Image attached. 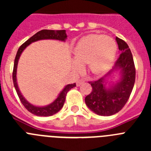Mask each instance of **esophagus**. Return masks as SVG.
Here are the masks:
<instances>
[{"instance_id":"34e87169","label":"esophagus","mask_w":151,"mask_h":151,"mask_svg":"<svg viewBox=\"0 0 151 151\" xmlns=\"http://www.w3.org/2000/svg\"><path fill=\"white\" fill-rule=\"evenodd\" d=\"M85 81H86V80H85V79H80V80H78V82H76V85H77V86H80V85H82V84H83L84 82H85Z\"/></svg>"}]
</instances>
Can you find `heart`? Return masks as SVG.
<instances>
[{"label":"heart","instance_id":"b5f03b06","mask_svg":"<svg viewBox=\"0 0 151 151\" xmlns=\"http://www.w3.org/2000/svg\"><path fill=\"white\" fill-rule=\"evenodd\" d=\"M117 51L116 41L104 35L92 34L85 36L77 43L74 58L79 64L89 63L93 73L100 74L111 66ZM76 67L78 64L74 63Z\"/></svg>","mask_w":151,"mask_h":151}]
</instances>
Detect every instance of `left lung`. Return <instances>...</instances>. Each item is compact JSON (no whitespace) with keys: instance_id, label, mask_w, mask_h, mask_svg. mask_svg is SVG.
Listing matches in <instances>:
<instances>
[{"instance_id":"left-lung-1","label":"left lung","mask_w":151,"mask_h":151,"mask_svg":"<svg viewBox=\"0 0 151 151\" xmlns=\"http://www.w3.org/2000/svg\"><path fill=\"white\" fill-rule=\"evenodd\" d=\"M119 50L122 53L113 69L100 79L90 82L92 91L85 97V104L91 111L99 116H112L122 109L132 91L135 81V68L129 45L116 38ZM119 71L120 78L106 87L108 79L114 71Z\"/></svg>"}]
</instances>
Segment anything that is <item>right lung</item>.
I'll use <instances>...</instances> for the list:
<instances>
[{"mask_svg":"<svg viewBox=\"0 0 151 151\" xmlns=\"http://www.w3.org/2000/svg\"><path fill=\"white\" fill-rule=\"evenodd\" d=\"M66 38H67V35H66V30H47V29H44V30L39 31L36 34H35L34 35L32 36L25 43L21 45L20 47L19 48L18 51H17V55H16L15 57V60H14V66H13V85H14V87H15L16 91H17V94L19 97V100L23 104V106L26 107L28 111H29L34 115L38 116H53L54 114L57 113V112H59L63 106L67 92L71 88L76 87V83L69 84V85H66L64 87V88L61 91L59 95L57 96V98L50 104L44 106H35V105L30 104L29 101H26V98L21 94L19 88L18 87V84H17V69L19 59L20 57L22 51L26 48V47H28L30 44L33 43L35 41L45 39H53L58 40V41H66Z\"/></svg>","mask_w":151,"mask_h":151,"instance_id":"obj_1","label":"right lung"}]
</instances>
